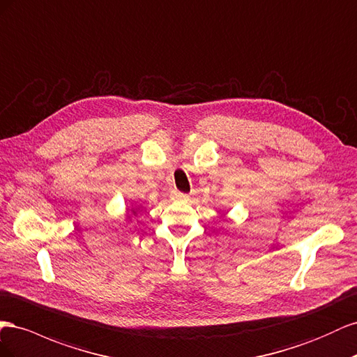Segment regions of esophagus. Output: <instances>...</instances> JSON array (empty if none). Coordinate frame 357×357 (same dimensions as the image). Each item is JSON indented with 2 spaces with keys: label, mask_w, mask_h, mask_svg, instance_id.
I'll list each match as a JSON object with an SVG mask.
<instances>
[{
  "label": "esophagus",
  "mask_w": 357,
  "mask_h": 357,
  "mask_svg": "<svg viewBox=\"0 0 357 357\" xmlns=\"http://www.w3.org/2000/svg\"><path fill=\"white\" fill-rule=\"evenodd\" d=\"M173 199L185 200V199H188V195H185V192H181V191H173Z\"/></svg>",
  "instance_id": "esophagus-1"
}]
</instances>
